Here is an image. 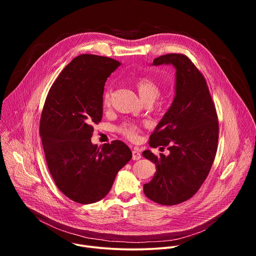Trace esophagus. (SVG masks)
<instances>
[{"label":"esophagus","mask_w":256,"mask_h":256,"mask_svg":"<svg viewBox=\"0 0 256 256\" xmlns=\"http://www.w3.org/2000/svg\"><path fill=\"white\" fill-rule=\"evenodd\" d=\"M142 158L140 153L138 150L132 151V160H140Z\"/></svg>","instance_id":"34e87169"}]
</instances>
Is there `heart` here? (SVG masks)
<instances>
[{
	"label": "heart",
	"mask_w": 256,
	"mask_h": 256,
	"mask_svg": "<svg viewBox=\"0 0 256 256\" xmlns=\"http://www.w3.org/2000/svg\"><path fill=\"white\" fill-rule=\"evenodd\" d=\"M136 90H138L140 96L146 102H153L159 96V93H160L159 83L154 78L148 77V76L140 77V78L136 79ZM112 93H114V88L112 85L108 86L105 89V91L103 93V97H102V102H103L104 106L110 105ZM118 132L122 136H124L126 138H128L130 140H136L142 132V128H140V126H138L134 122H126L118 126Z\"/></svg>",
	"instance_id": "obj_1"
}]
</instances>
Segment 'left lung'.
<instances>
[{"instance_id":"left-lung-1","label":"left lung","mask_w":256,"mask_h":256,"mask_svg":"<svg viewBox=\"0 0 256 256\" xmlns=\"http://www.w3.org/2000/svg\"><path fill=\"white\" fill-rule=\"evenodd\" d=\"M163 64L176 68V95L149 144L167 148L170 154L142 152L157 168L144 194L157 204L174 206L192 198L208 177L218 149V120L206 81L194 64L182 54H164L153 62Z\"/></svg>"}]
</instances>
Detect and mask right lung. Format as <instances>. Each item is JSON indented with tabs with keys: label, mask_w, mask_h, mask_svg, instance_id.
I'll use <instances>...</instances> for the list:
<instances>
[{
	"label": "right lung",
	"mask_w": 256,
	"mask_h": 256,
	"mask_svg": "<svg viewBox=\"0 0 256 256\" xmlns=\"http://www.w3.org/2000/svg\"><path fill=\"white\" fill-rule=\"evenodd\" d=\"M120 62L81 54L52 85L42 112L40 134L48 170L58 188L78 204H93L110 190L118 172L132 159L122 140L91 142L93 126L102 120L107 78Z\"/></svg>",
	"instance_id": "obj_1"
}]
</instances>
